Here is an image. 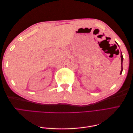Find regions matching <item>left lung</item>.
<instances>
[{
	"label": "left lung",
	"mask_w": 133,
	"mask_h": 133,
	"mask_svg": "<svg viewBox=\"0 0 133 133\" xmlns=\"http://www.w3.org/2000/svg\"><path fill=\"white\" fill-rule=\"evenodd\" d=\"M116 43L118 44V43L116 42ZM119 46V45H118ZM121 60H122V70H121V71H120V74H121L122 73V71H123V55H122V53L121 52Z\"/></svg>",
	"instance_id": "left-lung-1"
}]
</instances>
